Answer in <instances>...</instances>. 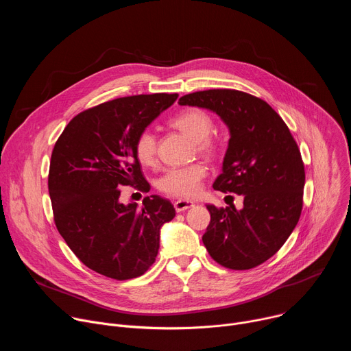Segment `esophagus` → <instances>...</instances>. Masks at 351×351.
<instances>
[{"label":"esophagus","instance_id":"obj_1","mask_svg":"<svg viewBox=\"0 0 351 351\" xmlns=\"http://www.w3.org/2000/svg\"><path fill=\"white\" fill-rule=\"evenodd\" d=\"M194 206V203L189 202V199H178V202H175V210L178 213H183L189 208H191Z\"/></svg>","mask_w":351,"mask_h":351}]
</instances>
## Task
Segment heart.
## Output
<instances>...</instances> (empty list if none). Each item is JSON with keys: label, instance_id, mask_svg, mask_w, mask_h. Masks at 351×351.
<instances>
[{"label": "heart", "instance_id": "b5f03b06", "mask_svg": "<svg viewBox=\"0 0 351 351\" xmlns=\"http://www.w3.org/2000/svg\"><path fill=\"white\" fill-rule=\"evenodd\" d=\"M169 125L194 141V152L204 156H217L222 149V143L211 133L215 129L214 118L202 108H187L169 119ZM158 140L153 130L144 129L134 138V154L140 164L153 167L157 162ZM207 167L194 162L186 167L168 169L158 180L161 191L178 197L193 198L202 190L207 178Z\"/></svg>", "mask_w": 351, "mask_h": 351}]
</instances>
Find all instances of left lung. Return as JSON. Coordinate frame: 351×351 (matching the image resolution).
Segmentation results:
<instances>
[{
	"label": "left lung",
	"instance_id": "left-lung-1",
	"mask_svg": "<svg viewBox=\"0 0 351 351\" xmlns=\"http://www.w3.org/2000/svg\"><path fill=\"white\" fill-rule=\"evenodd\" d=\"M179 104L208 108L229 126L214 189L244 198L241 210L207 206V252L225 268H256L279 252L302 215L306 171L298 145L280 115L248 93L211 88L186 94Z\"/></svg>",
	"mask_w": 351,
	"mask_h": 351
}]
</instances>
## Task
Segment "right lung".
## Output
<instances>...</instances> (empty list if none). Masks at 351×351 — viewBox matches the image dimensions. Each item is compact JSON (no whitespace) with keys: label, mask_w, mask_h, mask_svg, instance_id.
<instances>
[{"label":"right lung","mask_w":351,"mask_h":351,"mask_svg":"<svg viewBox=\"0 0 351 351\" xmlns=\"http://www.w3.org/2000/svg\"><path fill=\"white\" fill-rule=\"evenodd\" d=\"M178 94H138L77 114L58 137L49 161L54 222L90 269L117 280L141 276L157 258L160 229L175 217L169 199L147 195L143 207L119 203L121 186L147 193L134 138Z\"/></svg>","instance_id":"1"}]
</instances>
